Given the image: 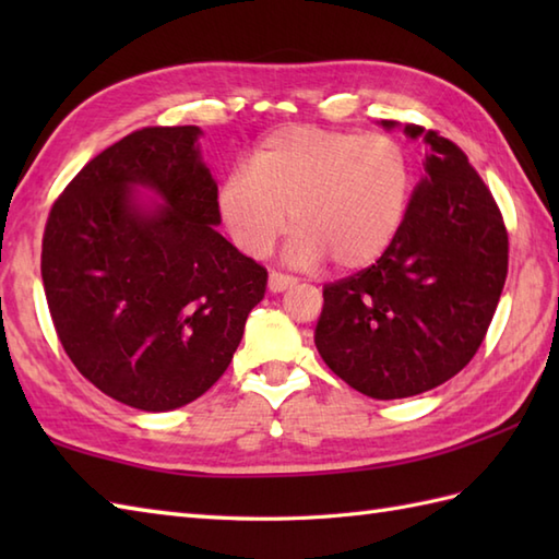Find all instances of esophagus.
Wrapping results in <instances>:
<instances>
[{"mask_svg":"<svg viewBox=\"0 0 559 559\" xmlns=\"http://www.w3.org/2000/svg\"><path fill=\"white\" fill-rule=\"evenodd\" d=\"M295 283H298V278H295V276H286V273H281V271H271V273H269V290H271V293L288 290V288L295 286Z\"/></svg>","mask_w":559,"mask_h":559,"instance_id":"34e87169","label":"esophagus"}]
</instances>
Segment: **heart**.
<instances>
[{"instance_id": "b5f03b06", "label": "heart", "mask_w": 559, "mask_h": 559, "mask_svg": "<svg viewBox=\"0 0 559 559\" xmlns=\"http://www.w3.org/2000/svg\"><path fill=\"white\" fill-rule=\"evenodd\" d=\"M408 199L411 163L399 141L290 124L261 141L249 170L223 182L218 213L247 257H266L290 213V264L329 259L336 271H360L394 242Z\"/></svg>"}]
</instances>
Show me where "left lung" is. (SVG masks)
Segmentation results:
<instances>
[{
	"mask_svg": "<svg viewBox=\"0 0 559 559\" xmlns=\"http://www.w3.org/2000/svg\"><path fill=\"white\" fill-rule=\"evenodd\" d=\"M403 132L427 146L406 216L372 266L326 283L314 329L331 372L379 401L423 394L471 362L509 266L500 206L466 153L420 124Z\"/></svg>",
	"mask_w": 559,
	"mask_h": 559,
	"instance_id": "obj_1",
	"label": "left lung"
}]
</instances>
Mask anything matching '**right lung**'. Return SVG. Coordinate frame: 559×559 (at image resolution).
<instances>
[{"label": "right lung", "instance_id": "obj_1", "mask_svg": "<svg viewBox=\"0 0 559 559\" xmlns=\"http://www.w3.org/2000/svg\"><path fill=\"white\" fill-rule=\"evenodd\" d=\"M199 127H144L83 165L50 209L40 273L57 338L103 394L173 411L228 370L266 269L213 228ZM141 183L165 205L144 210Z\"/></svg>", "mask_w": 559, "mask_h": 559}]
</instances>
